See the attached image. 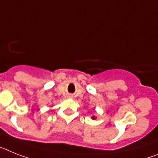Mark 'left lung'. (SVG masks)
<instances>
[{"label":"left lung","mask_w":158,"mask_h":158,"mask_svg":"<svg viewBox=\"0 0 158 158\" xmlns=\"http://www.w3.org/2000/svg\"><path fill=\"white\" fill-rule=\"evenodd\" d=\"M93 118H94V117H93Z\"/></svg>","instance_id":"obj_1"}]
</instances>
